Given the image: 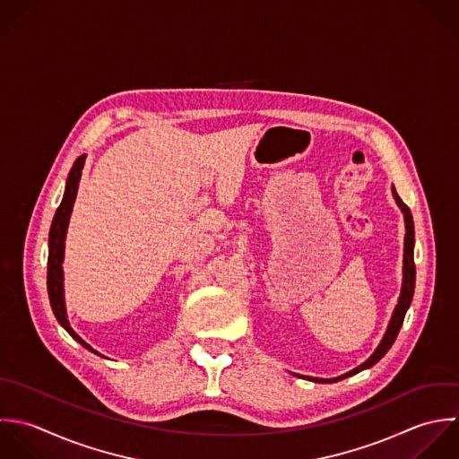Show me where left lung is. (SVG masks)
<instances>
[{
    "instance_id": "1",
    "label": "left lung",
    "mask_w": 459,
    "mask_h": 459,
    "mask_svg": "<svg viewBox=\"0 0 459 459\" xmlns=\"http://www.w3.org/2000/svg\"><path fill=\"white\" fill-rule=\"evenodd\" d=\"M394 196H395L399 207H401L403 212H404L406 238H404V281H403V291H401V297H399V304H397V307H395V311H394L392 322H390V325H388V331H386V334H385L381 345L376 349V352H374L363 365H359L358 368L347 372L345 376H342V377H338V379H331V381H329V379H316V377H313L311 381H315V383H334V381L345 379V377H349V376H354V374H358V372H361V370H365V368H370L372 365H376V363L390 351V347H392L394 342L397 340V334H399V331H401V327H403L406 311H408V307H410V304H411V300H413V293H415V273H417V272H415V259H413L415 225H413V216H411L410 207L401 200V196L397 195L395 189H394Z\"/></svg>"
}]
</instances>
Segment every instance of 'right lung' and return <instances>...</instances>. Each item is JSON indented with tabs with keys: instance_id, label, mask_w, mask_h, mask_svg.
Wrapping results in <instances>:
<instances>
[{
	"instance_id": "add662e5",
	"label": "right lung",
	"mask_w": 459,
	"mask_h": 459,
	"mask_svg": "<svg viewBox=\"0 0 459 459\" xmlns=\"http://www.w3.org/2000/svg\"><path fill=\"white\" fill-rule=\"evenodd\" d=\"M85 162V155H80L67 177L65 182V191H64V198L53 216L51 221V229H49V252H48V295H49V304L53 309L55 318L58 320V324L71 334V338H74L82 347H85L87 351L98 354L94 349H91L71 327L65 316V306H64V288H62V259H64V239H65V230H67V223H69V216H71V209L76 198V191H78V182L82 177V168Z\"/></svg>"
}]
</instances>
